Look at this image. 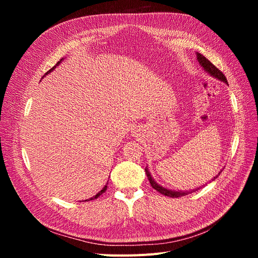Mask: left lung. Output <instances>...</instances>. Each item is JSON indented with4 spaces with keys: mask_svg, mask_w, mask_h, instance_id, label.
<instances>
[{
    "mask_svg": "<svg viewBox=\"0 0 258 258\" xmlns=\"http://www.w3.org/2000/svg\"><path fill=\"white\" fill-rule=\"evenodd\" d=\"M196 56H197V59H198V62L200 63V66L204 68L210 75H212L213 77H215V79L220 80V81H222L224 83H227V80H226V77L223 74V72H221V70H218L212 63V62H210L205 56H202V54L199 53V52L196 53ZM145 172H146L148 181H150L151 186L153 187V188L157 190L158 192H160L161 195H165V196H168V197H171V198L182 197V196H185V195H188V194H190L192 191H196V190L199 189V188H196V189H192L191 191H174V190H170V189H167V188H165V187H162V186H160V185H158L157 183H156L154 179H153V177H152V175L150 173V171L147 170V168H145ZM220 173H218V174H220Z\"/></svg>",
    "mask_w": 258,
    "mask_h": 258,
    "instance_id": "8db88e82",
    "label": "left lung"
}]
</instances>
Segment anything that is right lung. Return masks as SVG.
<instances>
[{
  "instance_id": "1",
  "label": "right lung",
  "mask_w": 258,
  "mask_h": 258,
  "mask_svg": "<svg viewBox=\"0 0 258 258\" xmlns=\"http://www.w3.org/2000/svg\"><path fill=\"white\" fill-rule=\"evenodd\" d=\"M60 62H61V60H60V61H58V62H57V64H56V66H58V64H59V63H60ZM56 66H54V67H53V68H52V69H50V70H49V71H48V72H47V73H46V74H48V73H50V72H51V71H52V70H53V69H54V68H56ZM106 189H107V184H106V185H105V186H104V187H103V188H102V189H101V190H100V191H99V192H98V194H97V195H96V196H93V197H91V198H90V199H88V200H85V201H89V200H93V199H97V198H98V197H99V196H100V195H102V194H103V192H105V190H106Z\"/></svg>"
}]
</instances>
